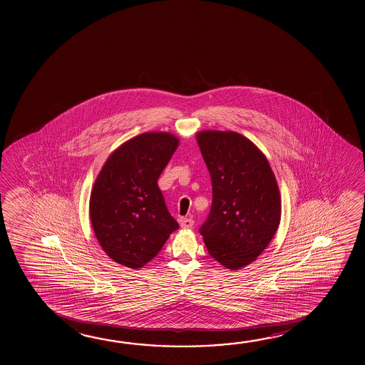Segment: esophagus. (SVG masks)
<instances>
[{
  "mask_svg": "<svg viewBox=\"0 0 365 365\" xmlns=\"http://www.w3.org/2000/svg\"><path fill=\"white\" fill-rule=\"evenodd\" d=\"M180 224L183 229H191L193 227V220L188 219V217H182V219H180Z\"/></svg>",
  "mask_w": 365,
  "mask_h": 365,
  "instance_id": "1",
  "label": "esophagus"
}]
</instances>
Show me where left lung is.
<instances>
[{"label": "left lung", "mask_w": 365, "mask_h": 365, "mask_svg": "<svg viewBox=\"0 0 365 365\" xmlns=\"http://www.w3.org/2000/svg\"><path fill=\"white\" fill-rule=\"evenodd\" d=\"M212 183V205L200 233L210 256L227 269L255 262L281 219L275 174L261 150L238 132L196 135Z\"/></svg>", "instance_id": "8db88e82"}]
</instances>
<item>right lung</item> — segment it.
Segmentation results:
<instances>
[{"label":"right lung","mask_w":365,"mask_h":365,"mask_svg":"<svg viewBox=\"0 0 365 365\" xmlns=\"http://www.w3.org/2000/svg\"><path fill=\"white\" fill-rule=\"evenodd\" d=\"M178 145L173 133L144 132L114 150L98 174L90 193V221L114 262L141 269L180 227L158 187Z\"/></svg>","instance_id":"right-lung-1"}]
</instances>
